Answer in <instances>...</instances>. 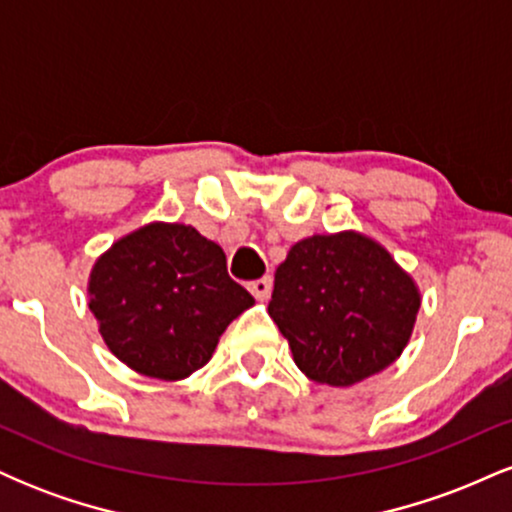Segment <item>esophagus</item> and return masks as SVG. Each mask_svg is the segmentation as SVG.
Wrapping results in <instances>:
<instances>
[{
	"mask_svg": "<svg viewBox=\"0 0 512 512\" xmlns=\"http://www.w3.org/2000/svg\"><path fill=\"white\" fill-rule=\"evenodd\" d=\"M248 289L257 301H264V298H269V293H272V276H262V279L250 281Z\"/></svg>",
	"mask_w": 512,
	"mask_h": 512,
	"instance_id": "34e87169",
	"label": "esophagus"
}]
</instances>
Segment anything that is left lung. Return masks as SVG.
Instances as JSON below:
<instances>
[{
	"instance_id": "left-lung-1",
	"label": "left lung",
	"mask_w": 512,
	"mask_h": 512,
	"mask_svg": "<svg viewBox=\"0 0 512 512\" xmlns=\"http://www.w3.org/2000/svg\"><path fill=\"white\" fill-rule=\"evenodd\" d=\"M419 305L390 252L346 231L293 245L274 274L269 317L310 380L349 387L402 354Z\"/></svg>"
}]
</instances>
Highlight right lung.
<instances>
[{"instance_id": "add662e5", "label": "right lung", "mask_w": 512, "mask_h": 512, "mask_svg": "<svg viewBox=\"0 0 512 512\" xmlns=\"http://www.w3.org/2000/svg\"><path fill=\"white\" fill-rule=\"evenodd\" d=\"M91 313L108 349L137 373L182 380L255 298L228 276L216 243L182 223H149L96 262Z\"/></svg>"}]
</instances>
